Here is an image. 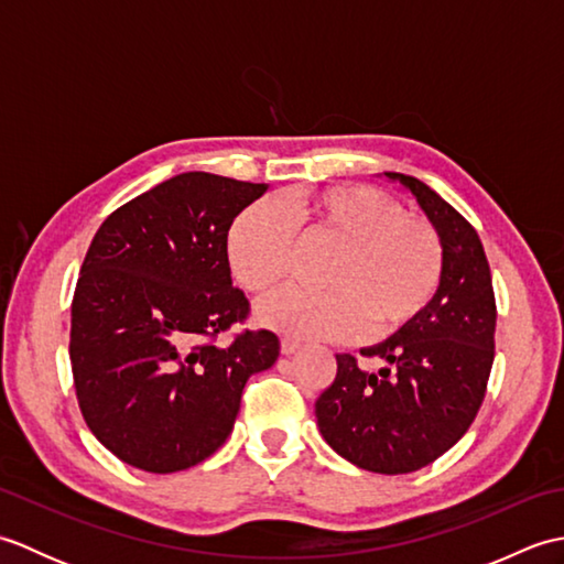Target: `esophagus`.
<instances>
[{"mask_svg": "<svg viewBox=\"0 0 564 564\" xmlns=\"http://www.w3.org/2000/svg\"><path fill=\"white\" fill-rule=\"evenodd\" d=\"M297 346H301V341L297 339H293V337H281V354H293V351H297Z\"/></svg>", "mask_w": 564, "mask_h": 564, "instance_id": "obj_1", "label": "esophagus"}]
</instances>
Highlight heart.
Masks as SVG:
<instances>
[{
	"mask_svg": "<svg viewBox=\"0 0 564 564\" xmlns=\"http://www.w3.org/2000/svg\"><path fill=\"white\" fill-rule=\"evenodd\" d=\"M301 237L339 245L322 271L325 291L285 289L261 303V319L293 337H386L436 295L446 251L434 225L406 215L386 191L341 184L285 203H254L227 237L232 271L247 291L267 295L295 269Z\"/></svg>",
	"mask_w": 564,
	"mask_h": 564,
	"instance_id": "b5f03b06",
	"label": "heart"
}]
</instances>
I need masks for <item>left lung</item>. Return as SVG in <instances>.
<instances>
[{"instance_id": "1", "label": "left lung", "mask_w": 564, "mask_h": 564, "mask_svg": "<svg viewBox=\"0 0 564 564\" xmlns=\"http://www.w3.org/2000/svg\"><path fill=\"white\" fill-rule=\"evenodd\" d=\"M412 191L446 251L438 291L410 325L361 356L337 354V378L315 402L319 434L341 458L380 475L414 473L463 438L485 400L495 361L497 303L475 227L414 176Z\"/></svg>"}]
</instances>
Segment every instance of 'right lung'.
Wrapping results in <instances>:
<instances>
[{"label": "right lung", "mask_w": 564, "mask_h": 564, "mask_svg": "<svg viewBox=\"0 0 564 564\" xmlns=\"http://www.w3.org/2000/svg\"><path fill=\"white\" fill-rule=\"evenodd\" d=\"M267 184L186 172L104 220L72 297L69 361L84 422L145 473L206 460L230 436L251 373L279 358V337L242 329L247 295L227 261L232 220Z\"/></svg>", "instance_id": "right-lung-1"}]
</instances>
